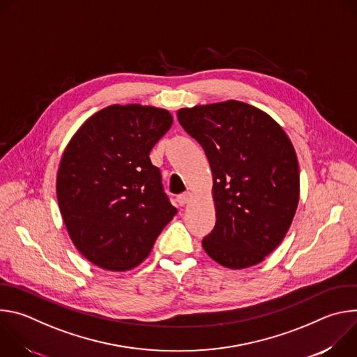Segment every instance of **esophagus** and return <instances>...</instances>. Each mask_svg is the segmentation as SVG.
<instances>
[{
	"instance_id": "1",
	"label": "esophagus",
	"mask_w": 357,
	"mask_h": 357,
	"mask_svg": "<svg viewBox=\"0 0 357 357\" xmlns=\"http://www.w3.org/2000/svg\"><path fill=\"white\" fill-rule=\"evenodd\" d=\"M190 199H192V193L186 192V193H182V195L178 196V203H179L181 206H185V205H188V203L190 202Z\"/></svg>"
}]
</instances>
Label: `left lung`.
Returning a JSON list of instances; mask_svg holds the SVG:
<instances>
[{"mask_svg":"<svg viewBox=\"0 0 357 357\" xmlns=\"http://www.w3.org/2000/svg\"><path fill=\"white\" fill-rule=\"evenodd\" d=\"M178 120L209 160L216 225L202 241L231 270L261 263L285 237L299 200L294 145L267 113L237 100L181 109Z\"/></svg>","mask_w":357,"mask_h":357,"instance_id":"8db88e82","label":"left lung"}]
</instances>
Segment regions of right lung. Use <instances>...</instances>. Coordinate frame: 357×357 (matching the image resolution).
<instances>
[{"mask_svg": "<svg viewBox=\"0 0 357 357\" xmlns=\"http://www.w3.org/2000/svg\"><path fill=\"white\" fill-rule=\"evenodd\" d=\"M172 121L164 109L113 105L69 141L58 169V203L75 247L94 266H139L176 215L149 160Z\"/></svg>", "mask_w": 357, "mask_h": 357, "instance_id": "add662e5", "label": "right lung"}]
</instances>
